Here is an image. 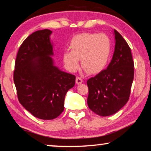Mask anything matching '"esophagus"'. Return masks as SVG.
Listing matches in <instances>:
<instances>
[{"label": "esophagus", "mask_w": 151, "mask_h": 151, "mask_svg": "<svg viewBox=\"0 0 151 151\" xmlns=\"http://www.w3.org/2000/svg\"><path fill=\"white\" fill-rule=\"evenodd\" d=\"M76 84H77V85H80V84L83 83V80H82L81 78L76 77Z\"/></svg>", "instance_id": "esophagus-1"}]
</instances>
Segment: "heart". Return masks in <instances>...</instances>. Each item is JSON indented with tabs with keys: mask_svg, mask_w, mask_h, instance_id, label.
<instances>
[{
	"mask_svg": "<svg viewBox=\"0 0 151 151\" xmlns=\"http://www.w3.org/2000/svg\"><path fill=\"white\" fill-rule=\"evenodd\" d=\"M70 50L64 52V66L70 72H76L82 66L86 72L95 74L103 71L108 64L111 42L104 33L85 32L76 35L69 44Z\"/></svg>",
	"mask_w": 151,
	"mask_h": 151,
	"instance_id": "obj_1",
	"label": "heart"
}]
</instances>
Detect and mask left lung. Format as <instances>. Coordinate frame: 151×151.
I'll use <instances>...</instances> for the list:
<instances>
[{
    "instance_id": "obj_1",
    "label": "left lung",
    "mask_w": 151,
    "mask_h": 151,
    "mask_svg": "<svg viewBox=\"0 0 151 151\" xmlns=\"http://www.w3.org/2000/svg\"><path fill=\"white\" fill-rule=\"evenodd\" d=\"M114 52L106 69L89 78L87 104L99 116H107L122 108L130 97L134 78V62L128 44L114 30Z\"/></svg>"
}]
</instances>
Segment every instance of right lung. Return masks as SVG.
Segmentation results:
<instances>
[{
  "label": "right lung",
  "instance_id": "right-lung-1",
  "mask_svg": "<svg viewBox=\"0 0 151 151\" xmlns=\"http://www.w3.org/2000/svg\"><path fill=\"white\" fill-rule=\"evenodd\" d=\"M51 34L44 29L27 37L19 49L14 71L20 103L44 120L55 119L63 111L66 93L76 82L75 76L55 65Z\"/></svg>",
  "mask_w": 151,
  "mask_h": 151
}]
</instances>
